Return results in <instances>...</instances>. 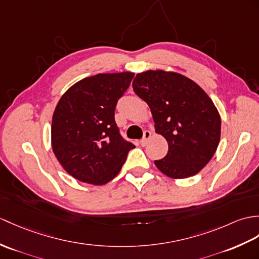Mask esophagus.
Instances as JSON below:
<instances>
[{
  "mask_svg": "<svg viewBox=\"0 0 259 259\" xmlns=\"http://www.w3.org/2000/svg\"><path fill=\"white\" fill-rule=\"evenodd\" d=\"M151 138V132H150L149 130H146L143 132V138L140 140V143L141 146H146V144L148 143V140Z\"/></svg>",
  "mask_w": 259,
  "mask_h": 259,
  "instance_id": "esophagus-1",
  "label": "esophagus"
}]
</instances>
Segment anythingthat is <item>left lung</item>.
Wrapping results in <instances>:
<instances>
[{
    "label": "left lung",
    "instance_id": "left-lung-1",
    "mask_svg": "<svg viewBox=\"0 0 259 259\" xmlns=\"http://www.w3.org/2000/svg\"><path fill=\"white\" fill-rule=\"evenodd\" d=\"M137 96L147 102L169 150L154 164L173 179L193 177L218 149L221 117L204 90L188 77L163 70L138 74L132 82Z\"/></svg>",
    "mask_w": 259,
    "mask_h": 259
}]
</instances>
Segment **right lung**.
Listing matches in <instances>:
<instances>
[{
	"label": "right lung",
	"instance_id": "obj_1",
	"mask_svg": "<svg viewBox=\"0 0 259 259\" xmlns=\"http://www.w3.org/2000/svg\"><path fill=\"white\" fill-rule=\"evenodd\" d=\"M134 76L125 71L85 78L58 101L52 121V146L71 177L102 185L121 170L135 144L120 134L115 110Z\"/></svg>",
	"mask_w": 259,
	"mask_h": 259
}]
</instances>
